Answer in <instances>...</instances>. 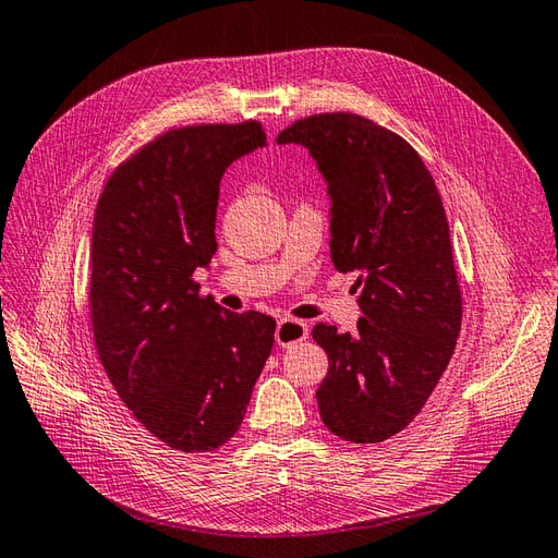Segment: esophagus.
I'll list each match as a JSON object with an SVG mask.
<instances>
[{"label":"esophagus","mask_w":558,"mask_h":558,"mask_svg":"<svg viewBox=\"0 0 558 558\" xmlns=\"http://www.w3.org/2000/svg\"><path fill=\"white\" fill-rule=\"evenodd\" d=\"M307 333H311V329H307L305 322L283 317V319H279L277 331H275V339H277V343L281 345V349H289V345H293V343L305 341Z\"/></svg>","instance_id":"obj_1"}]
</instances>
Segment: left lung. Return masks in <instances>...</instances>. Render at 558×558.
I'll use <instances>...</instances> for the list:
<instances>
[{
  "mask_svg": "<svg viewBox=\"0 0 558 558\" xmlns=\"http://www.w3.org/2000/svg\"><path fill=\"white\" fill-rule=\"evenodd\" d=\"M277 143L315 157L331 197V263L355 271V333L319 322L313 339L329 373L317 405L333 435L377 444L413 423L461 333L449 221L435 179L411 143L351 111L291 123Z\"/></svg>",
  "mask_w": 558,
  "mask_h": 558,
  "instance_id": "1",
  "label": "left lung"
}]
</instances>
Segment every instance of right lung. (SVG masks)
<instances>
[{"label": "right lung", "instance_id": "obj_1", "mask_svg": "<svg viewBox=\"0 0 558 558\" xmlns=\"http://www.w3.org/2000/svg\"><path fill=\"white\" fill-rule=\"evenodd\" d=\"M267 143L263 123L171 129L121 162L97 201L90 322L105 373L133 417L185 453L236 435L277 322L229 313L193 279L217 251L219 181Z\"/></svg>", "mask_w": 558, "mask_h": 558}]
</instances>
